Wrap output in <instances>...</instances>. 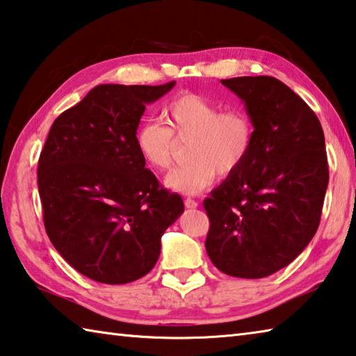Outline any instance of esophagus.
<instances>
[{"instance_id":"34e87169","label":"esophagus","mask_w":356,"mask_h":356,"mask_svg":"<svg viewBox=\"0 0 356 356\" xmlns=\"http://www.w3.org/2000/svg\"><path fill=\"white\" fill-rule=\"evenodd\" d=\"M184 204H185L186 209H196L197 207V201L191 200V197H186V200L184 201Z\"/></svg>"}]
</instances>
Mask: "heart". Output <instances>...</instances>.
I'll return each mask as SVG.
<instances>
[{
	"label": "heart",
	"instance_id": "heart-1",
	"mask_svg": "<svg viewBox=\"0 0 356 356\" xmlns=\"http://www.w3.org/2000/svg\"><path fill=\"white\" fill-rule=\"evenodd\" d=\"M165 127L144 124L135 134V147L144 165L166 171L172 165L177 144L191 140L186 147L188 163L166 177V186L182 195H197L221 177L240 170L254 143V122L243 110H225L197 94H182L161 113Z\"/></svg>",
	"mask_w": 356,
	"mask_h": 356
}]
</instances>
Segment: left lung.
Segmentation results:
<instances>
[{
  "instance_id": "obj_1",
  "label": "left lung",
  "mask_w": 356,
  "mask_h": 356,
  "mask_svg": "<svg viewBox=\"0 0 356 356\" xmlns=\"http://www.w3.org/2000/svg\"><path fill=\"white\" fill-rule=\"evenodd\" d=\"M245 102L256 135L245 163L204 201L206 250L220 272L265 278L303 251L321 222L328 186L316 113L273 76L221 80Z\"/></svg>"
}]
</instances>
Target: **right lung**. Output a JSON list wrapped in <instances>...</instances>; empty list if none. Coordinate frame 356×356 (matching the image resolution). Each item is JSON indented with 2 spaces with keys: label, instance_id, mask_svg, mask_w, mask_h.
<instances>
[{
  "label": "right lung",
  "instance_id": "obj_1",
  "mask_svg": "<svg viewBox=\"0 0 356 356\" xmlns=\"http://www.w3.org/2000/svg\"><path fill=\"white\" fill-rule=\"evenodd\" d=\"M160 86L99 84L53 122L38 166L47 236L76 272L105 284L147 275L184 201L144 168L135 134Z\"/></svg>",
  "mask_w": 356,
  "mask_h": 356
}]
</instances>
